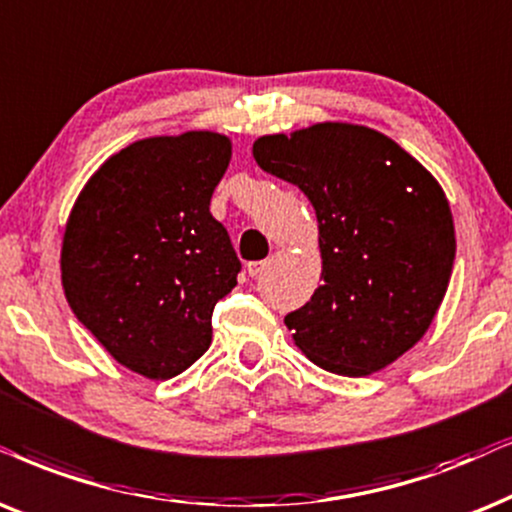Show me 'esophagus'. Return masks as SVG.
Here are the masks:
<instances>
[{"mask_svg":"<svg viewBox=\"0 0 512 512\" xmlns=\"http://www.w3.org/2000/svg\"><path fill=\"white\" fill-rule=\"evenodd\" d=\"M265 261H254V263H247V272H249V277H258L261 275V272L265 270Z\"/></svg>","mask_w":512,"mask_h":512,"instance_id":"obj_1","label":"esophagus"}]
</instances>
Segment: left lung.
Returning a JSON list of instances; mask_svg holds the SVG:
<instances>
[{
	"mask_svg": "<svg viewBox=\"0 0 512 512\" xmlns=\"http://www.w3.org/2000/svg\"><path fill=\"white\" fill-rule=\"evenodd\" d=\"M254 159L298 185L317 214L322 284L284 317L294 343L331 374L393 364L449 287L456 235L442 185L393 138L348 122L261 136Z\"/></svg>",
	"mask_w": 512,
	"mask_h": 512,
	"instance_id": "obj_1",
	"label": "left lung"
}]
</instances>
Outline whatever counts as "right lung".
<instances>
[{
  "mask_svg": "<svg viewBox=\"0 0 512 512\" xmlns=\"http://www.w3.org/2000/svg\"><path fill=\"white\" fill-rule=\"evenodd\" d=\"M232 143L216 131L152 136L105 159L63 232L72 313L122 367L174 378L207 353L214 305L242 263L209 204Z\"/></svg>",
  "mask_w": 512,
  "mask_h": 512,
  "instance_id": "1",
  "label": "right lung"
}]
</instances>
